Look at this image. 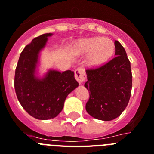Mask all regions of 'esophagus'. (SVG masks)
I'll return each mask as SVG.
<instances>
[{
	"label": "esophagus",
	"instance_id": "obj_1",
	"mask_svg": "<svg viewBox=\"0 0 154 154\" xmlns=\"http://www.w3.org/2000/svg\"><path fill=\"white\" fill-rule=\"evenodd\" d=\"M75 78L77 81V82L81 85L86 80V74H85V71L82 69H77L75 70Z\"/></svg>",
	"mask_w": 154,
	"mask_h": 154
}]
</instances>
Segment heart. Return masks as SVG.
<instances>
[{"label":"heart","mask_w":154,"mask_h":154,"mask_svg":"<svg viewBox=\"0 0 154 154\" xmlns=\"http://www.w3.org/2000/svg\"><path fill=\"white\" fill-rule=\"evenodd\" d=\"M72 50L77 55H87L86 63L89 67L99 68L105 65L113 57L115 44L109 38L93 37L77 41Z\"/></svg>","instance_id":"obj_1"}]
</instances>
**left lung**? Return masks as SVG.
Listing matches in <instances>:
<instances>
[{
  "instance_id": "1",
  "label": "left lung",
  "mask_w": 154,
  "mask_h": 154,
  "mask_svg": "<svg viewBox=\"0 0 154 154\" xmlns=\"http://www.w3.org/2000/svg\"><path fill=\"white\" fill-rule=\"evenodd\" d=\"M114 44L116 57L103 66L86 70L85 86L90 97L85 108L91 117L105 121L123 113L132 87L131 63L126 51L119 41Z\"/></svg>"
}]
</instances>
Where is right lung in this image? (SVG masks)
<instances>
[{
	"label": "right lung",
	"mask_w": 154,
	"mask_h": 154,
	"mask_svg": "<svg viewBox=\"0 0 154 154\" xmlns=\"http://www.w3.org/2000/svg\"><path fill=\"white\" fill-rule=\"evenodd\" d=\"M52 33H45L27 45L20 54L15 74V90L19 102L30 116L38 120L54 118L63 109L67 95L76 88L73 71L49 69L37 77L39 55Z\"/></svg>",
	"instance_id": "add662e5"
}]
</instances>
